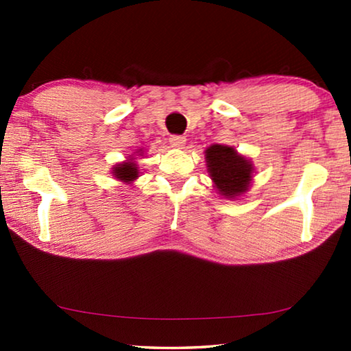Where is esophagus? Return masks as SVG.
<instances>
[{"mask_svg": "<svg viewBox=\"0 0 351 351\" xmlns=\"http://www.w3.org/2000/svg\"><path fill=\"white\" fill-rule=\"evenodd\" d=\"M185 142H186V138L184 136H171V138H169V143L174 148H182L185 145Z\"/></svg>", "mask_w": 351, "mask_h": 351, "instance_id": "1", "label": "esophagus"}]
</instances>
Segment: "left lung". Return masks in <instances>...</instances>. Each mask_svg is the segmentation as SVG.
Listing matches in <instances>:
<instances>
[{
  "label": "left lung",
  "mask_w": 351,
  "mask_h": 351,
  "mask_svg": "<svg viewBox=\"0 0 351 351\" xmlns=\"http://www.w3.org/2000/svg\"><path fill=\"white\" fill-rule=\"evenodd\" d=\"M206 167L220 196L237 199L249 191L254 177V165L247 156L230 145L214 143L204 152Z\"/></svg>",
  "instance_id": "left-lung-1"
}]
</instances>
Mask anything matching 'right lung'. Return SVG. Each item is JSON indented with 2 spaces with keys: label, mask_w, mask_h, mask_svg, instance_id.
<instances>
[{
  "label": "right lung",
  "mask_w": 351,
  "mask_h": 351,
  "mask_svg": "<svg viewBox=\"0 0 351 351\" xmlns=\"http://www.w3.org/2000/svg\"><path fill=\"white\" fill-rule=\"evenodd\" d=\"M136 156H143V150L142 148H138L132 153V155H129L126 158V161L123 162H118V165H114L112 167V176H114V179L123 182L124 185H132L136 179L138 177V165H137V158Z\"/></svg>",
  "instance_id": "1"
}]
</instances>
